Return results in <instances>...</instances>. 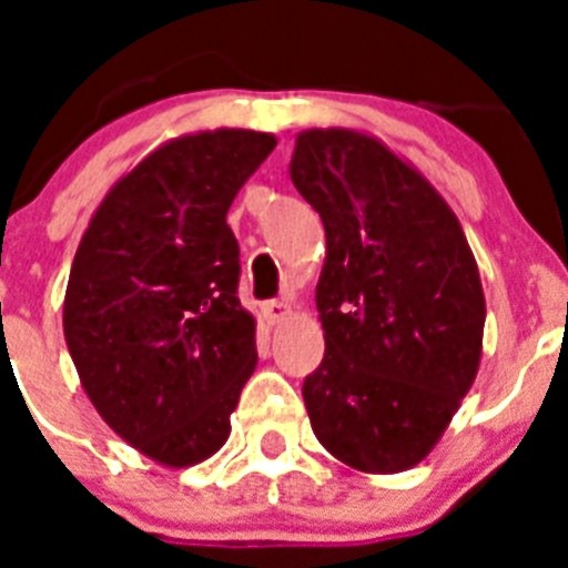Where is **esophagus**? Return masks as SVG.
Wrapping results in <instances>:
<instances>
[{
  "label": "esophagus",
  "mask_w": 568,
  "mask_h": 568,
  "mask_svg": "<svg viewBox=\"0 0 568 568\" xmlns=\"http://www.w3.org/2000/svg\"><path fill=\"white\" fill-rule=\"evenodd\" d=\"M261 310H264V318H267L270 324H281V321H287L290 313H293L287 301H267Z\"/></svg>",
  "instance_id": "1"
}]
</instances>
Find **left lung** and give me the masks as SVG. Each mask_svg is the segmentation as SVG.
I'll return each mask as SVG.
<instances>
[{"instance_id":"8db88e82","label":"left lung","mask_w":568,"mask_h":568,"mask_svg":"<svg viewBox=\"0 0 568 568\" xmlns=\"http://www.w3.org/2000/svg\"><path fill=\"white\" fill-rule=\"evenodd\" d=\"M290 179L327 233L315 287V438L369 475L418 466L475 384L486 298L458 215L418 168L349 128L295 135Z\"/></svg>"}]
</instances>
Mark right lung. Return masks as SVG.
Masks as SVG:
<instances>
[{"label": "right lung", "mask_w": 568, "mask_h": 568, "mask_svg": "<svg viewBox=\"0 0 568 568\" xmlns=\"http://www.w3.org/2000/svg\"><path fill=\"white\" fill-rule=\"evenodd\" d=\"M273 148L241 128L170 139L108 190L70 267L62 327L82 389L168 469L227 444L258 364L227 210Z\"/></svg>", "instance_id": "add662e5"}]
</instances>
